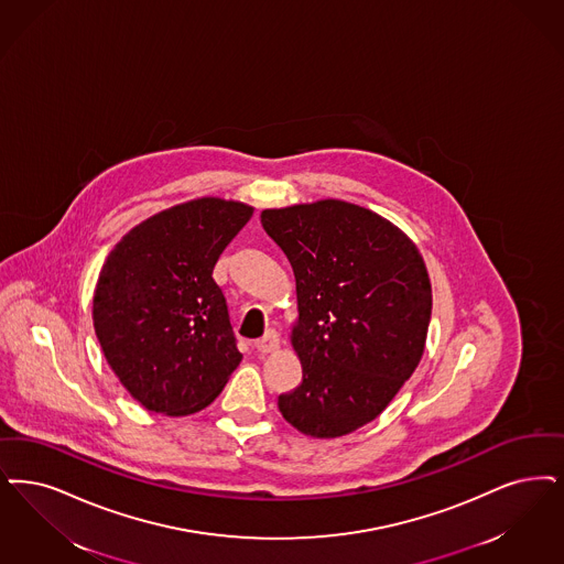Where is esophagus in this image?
Returning <instances> with one entry per match:
<instances>
[{"mask_svg": "<svg viewBox=\"0 0 564 564\" xmlns=\"http://www.w3.org/2000/svg\"><path fill=\"white\" fill-rule=\"evenodd\" d=\"M253 348L260 352V355H269V352H274V350H279V336L269 329L264 336L260 339H256L253 341Z\"/></svg>", "mask_w": 564, "mask_h": 564, "instance_id": "esophagus-1", "label": "esophagus"}]
</instances>
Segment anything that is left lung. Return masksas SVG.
Returning a JSON list of instances; mask_svg holds the SVG:
<instances>
[{
    "label": "left lung",
    "instance_id": "left-lung-1",
    "mask_svg": "<svg viewBox=\"0 0 564 564\" xmlns=\"http://www.w3.org/2000/svg\"><path fill=\"white\" fill-rule=\"evenodd\" d=\"M295 276L302 383L279 397L293 429L338 438L373 422L422 361L432 285L424 258L380 214L341 199L260 214Z\"/></svg>",
    "mask_w": 564,
    "mask_h": 564
}]
</instances>
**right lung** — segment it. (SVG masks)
Masks as SVG:
<instances>
[{
  "mask_svg": "<svg viewBox=\"0 0 564 564\" xmlns=\"http://www.w3.org/2000/svg\"><path fill=\"white\" fill-rule=\"evenodd\" d=\"M251 214L248 203L223 197L178 203L128 230L107 256L91 297L94 332L144 409L197 413L243 359L212 272Z\"/></svg>",
  "mask_w": 564,
  "mask_h": 564,
  "instance_id": "obj_1",
  "label": "right lung"
}]
</instances>
